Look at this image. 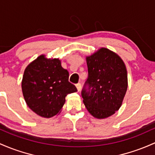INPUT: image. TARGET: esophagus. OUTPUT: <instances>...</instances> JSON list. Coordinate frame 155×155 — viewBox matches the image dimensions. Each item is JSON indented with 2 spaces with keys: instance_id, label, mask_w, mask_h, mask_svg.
Here are the masks:
<instances>
[{
  "instance_id": "esophagus-1",
  "label": "esophagus",
  "mask_w": 155,
  "mask_h": 155,
  "mask_svg": "<svg viewBox=\"0 0 155 155\" xmlns=\"http://www.w3.org/2000/svg\"><path fill=\"white\" fill-rule=\"evenodd\" d=\"M76 88H77V91H78L79 92V91H81V86L80 83H78V84H76Z\"/></svg>"
}]
</instances>
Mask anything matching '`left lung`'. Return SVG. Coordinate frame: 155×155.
Returning <instances> with one entry per match:
<instances>
[{"label": "left lung", "mask_w": 155, "mask_h": 155, "mask_svg": "<svg viewBox=\"0 0 155 155\" xmlns=\"http://www.w3.org/2000/svg\"><path fill=\"white\" fill-rule=\"evenodd\" d=\"M88 77L81 94L87 110L96 118L118 111L127 90V71L123 60L107 48L86 58Z\"/></svg>", "instance_id": "1"}]
</instances>
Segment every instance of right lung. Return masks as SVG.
<instances>
[{"instance_id": "add662e5", "label": "right lung", "mask_w": 155, "mask_h": 155, "mask_svg": "<svg viewBox=\"0 0 155 155\" xmlns=\"http://www.w3.org/2000/svg\"><path fill=\"white\" fill-rule=\"evenodd\" d=\"M69 73L58 59L37 57L27 66L22 81V91L27 105L40 116L51 118L59 113L69 93L77 91L68 81Z\"/></svg>"}]
</instances>
